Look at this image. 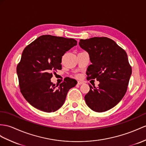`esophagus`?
<instances>
[{"label":"esophagus","mask_w":146,"mask_h":146,"mask_svg":"<svg viewBox=\"0 0 146 146\" xmlns=\"http://www.w3.org/2000/svg\"><path fill=\"white\" fill-rule=\"evenodd\" d=\"M84 84V82L82 81H78V85H81V84Z\"/></svg>","instance_id":"esophagus-1"}]
</instances>
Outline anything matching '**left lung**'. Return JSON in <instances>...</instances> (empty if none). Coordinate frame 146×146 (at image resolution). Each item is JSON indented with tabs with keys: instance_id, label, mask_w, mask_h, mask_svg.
<instances>
[{
	"instance_id": "1",
	"label": "left lung",
	"mask_w": 146,
	"mask_h": 146,
	"mask_svg": "<svg viewBox=\"0 0 146 146\" xmlns=\"http://www.w3.org/2000/svg\"><path fill=\"white\" fill-rule=\"evenodd\" d=\"M79 45L88 52L92 63L87 69V79L99 81L97 88L89 84L86 103L96 112L109 110L126 92L132 73L128 55L114 40L106 37L80 39Z\"/></svg>"
}]
</instances>
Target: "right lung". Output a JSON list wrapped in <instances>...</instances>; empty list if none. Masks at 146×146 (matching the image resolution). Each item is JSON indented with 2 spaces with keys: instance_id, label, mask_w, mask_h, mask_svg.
I'll return each mask as SVG.
<instances>
[{
  "instance_id": "add662e5",
  "label": "right lung",
  "mask_w": 146,
  "mask_h": 146,
  "mask_svg": "<svg viewBox=\"0 0 146 146\" xmlns=\"http://www.w3.org/2000/svg\"><path fill=\"white\" fill-rule=\"evenodd\" d=\"M76 44L73 39L43 35L25 48L17 73L21 94L33 107L50 113L63 105L77 81L68 78L55 86L50 81L52 73L62 69V56Z\"/></svg>"
}]
</instances>
